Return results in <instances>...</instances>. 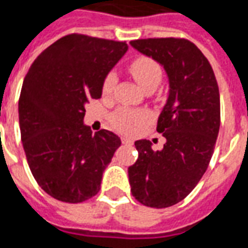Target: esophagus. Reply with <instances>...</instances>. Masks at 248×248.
<instances>
[{"label": "esophagus", "mask_w": 248, "mask_h": 248, "mask_svg": "<svg viewBox=\"0 0 248 248\" xmlns=\"http://www.w3.org/2000/svg\"><path fill=\"white\" fill-rule=\"evenodd\" d=\"M121 141H123V144H132V140H131V139H128V138H123Z\"/></svg>", "instance_id": "obj_1"}]
</instances>
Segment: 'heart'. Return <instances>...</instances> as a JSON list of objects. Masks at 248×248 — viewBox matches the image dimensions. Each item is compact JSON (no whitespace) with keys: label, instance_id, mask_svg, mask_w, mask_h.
Segmentation results:
<instances>
[{"label":"heart","instance_id":"b5f03b06","mask_svg":"<svg viewBox=\"0 0 248 248\" xmlns=\"http://www.w3.org/2000/svg\"><path fill=\"white\" fill-rule=\"evenodd\" d=\"M128 70L143 89L150 88V86L156 88L162 79L160 66L154 59L147 58V56H140L135 59L134 62L129 64ZM116 83H117V75L114 73H109L102 86L104 94H110L113 92ZM147 119H148V113L146 110L121 108L112 114V124L116 129H119L121 132L131 134V132H135L140 124L146 123Z\"/></svg>","mask_w":248,"mask_h":248}]
</instances>
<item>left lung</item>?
Masks as SVG:
<instances>
[{
  "label": "left lung",
  "instance_id": "1",
  "mask_svg": "<svg viewBox=\"0 0 248 248\" xmlns=\"http://www.w3.org/2000/svg\"><path fill=\"white\" fill-rule=\"evenodd\" d=\"M131 46L166 71L169 97L156 131L166 143L135 141L139 153L128 167L131 192L140 204L167 208L185 199L199 184L212 158L220 128V94L212 66L186 39L132 40Z\"/></svg>",
  "mask_w": 248,
  "mask_h": 248
}]
</instances>
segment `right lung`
Here are the masks:
<instances>
[{
    "label": "right lung",
    "instance_id": "1",
    "mask_svg": "<svg viewBox=\"0 0 248 248\" xmlns=\"http://www.w3.org/2000/svg\"><path fill=\"white\" fill-rule=\"evenodd\" d=\"M125 42L67 35L46 48L25 75L18 121L36 182L51 197L77 204L95 196L121 140L110 131L92 135L85 105L98 100L104 81L127 52Z\"/></svg>",
    "mask_w": 248,
    "mask_h": 248
}]
</instances>
